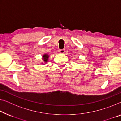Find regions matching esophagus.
<instances>
[{"label":"esophagus","mask_w":121,"mask_h":121,"mask_svg":"<svg viewBox=\"0 0 121 121\" xmlns=\"http://www.w3.org/2000/svg\"><path fill=\"white\" fill-rule=\"evenodd\" d=\"M59 52L60 54H64L65 52V49H60V50H59Z\"/></svg>","instance_id":"esophagus-1"}]
</instances>
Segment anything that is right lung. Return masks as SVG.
I'll return each mask as SVG.
<instances>
[{
  "instance_id": "obj_1",
  "label": "right lung",
  "mask_w": 121,
  "mask_h": 121,
  "mask_svg": "<svg viewBox=\"0 0 121 121\" xmlns=\"http://www.w3.org/2000/svg\"><path fill=\"white\" fill-rule=\"evenodd\" d=\"M49 57V55H48V54H44L42 56V60L43 61V62H42V64H46V63L48 62V59Z\"/></svg>"
}]
</instances>
